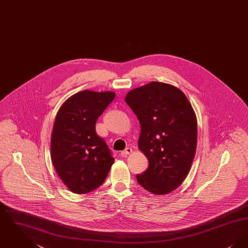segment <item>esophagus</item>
Segmentation results:
<instances>
[{
	"mask_svg": "<svg viewBox=\"0 0 248 248\" xmlns=\"http://www.w3.org/2000/svg\"><path fill=\"white\" fill-rule=\"evenodd\" d=\"M130 154H132V149H131V148H126L124 151H123V152L121 153V155H122L123 157H126V156Z\"/></svg>",
	"mask_w": 248,
	"mask_h": 248,
	"instance_id": "1",
	"label": "esophagus"
}]
</instances>
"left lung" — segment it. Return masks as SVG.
Masks as SVG:
<instances>
[{"label":"left lung","instance_id":"1","mask_svg":"<svg viewBox=\"0 0 248 248\" xmlns=\"http://www.w3.org/2000/svg\"><path fill=\"white\" fill-rule=\"evenodd\" d=\"M125 102L140 124L139 149L149 160L137 175L153 194L178 188L189 174L197 145V120L184 93L168 83L152 82L129 91Z\"/></svg>","mask_w":248,"mask_h":248}]
</instances>
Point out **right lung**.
Instances as JSON below:
<instances>
[{"label": "right lung", "mask_w": 248, "mask_h": 248, "mask_svg": "<svg viewBox=\"0 0 248 248\" xmlns=\"http://www.w3.org/2000/svg\"><path fill=\"white\" fill-rule=\"evenodd\" d=\"M115 93L83 90L60 107L51 136V160L71 191L85 194L103 184L114 158L95 123Z\"/></svg>", "instance_id": "obj_1"}]
</instances>
